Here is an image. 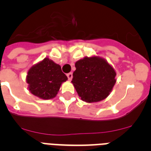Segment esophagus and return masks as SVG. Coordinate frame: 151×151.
<instances>
[{"instance_id":"1","label":"esophagus","mask_w":151,"mask_h":151,"mask_svg":"<svg viewBox=\"0 0 151 151\" xmlns=\"http://www.w3.org/2000/svg\"><path fill=\"white\" fill-rule=\"evenodd\" d=\"M67 77H68V79L69 80V81H71L72 78H73V73H69L67 74Z\"/></svg>"}]
</instances>
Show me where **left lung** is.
Listing matches in <instances>:
<instances>
[{
    "label": "left lung",
    "instance_id": "1",
    "mask_svg": "<svg viewBox=\"0 0 151 151\" xmlns=\"http://www.w3.org/2000/svg\"><path fill=\"white\" fill-rule=\"evenodd\" d=\"M75 66L71 82L82 101L99 102L110 95L116 73L106 60L95 55L85 57L76 61Z\"/></svg>",
    "mask_w": 151,
    "mask_h": 151
}]
</instances>
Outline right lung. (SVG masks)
I'll list each match as a JSON object with an SVG mask.
<instances>
[{
	"label": "right lung",
	"instance_id": "right-lung-1",
	"mask_svg": "<svg viewBox=\"0 0 151 151\" xmlns=\"http://www.w3.org/2000/svg\"><path fill=\"white\" fill-rule=\"evenodd\" d=\"M67 79L59 64L47 57L33 65L26 76L29 91L43 100L55 97L61 85Z\"/></svg>",
	"mask_w": 151,
	"mask_h": 151
}]
</instances>
